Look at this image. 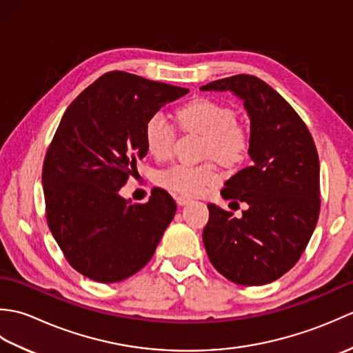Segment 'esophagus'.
<instances>
[{"label":"esophagus","instance_id":"1","mask_svg":"<svg viewBox=\"0 0 353 353\" xmlns=\"http://www.w3.org/2000/svg\"><path fill=\"white\" fill-rule=\"evenodd\" d=\"M174 199H176L179 206H183V205L190 203V201H191V197H188V196H176Z\"/></svg>","mask_w":353,"mask_h":353}]
</instances>
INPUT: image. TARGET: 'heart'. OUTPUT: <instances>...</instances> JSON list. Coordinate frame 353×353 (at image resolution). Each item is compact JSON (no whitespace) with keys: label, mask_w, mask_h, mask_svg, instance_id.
<instances>
[{"label":"heart","mask_w":353,"mask_h":353,"mask_svg":"<svg viewBox=\"0 0 353 353\" xmlns=\"http://www.w3.org/2000/svg\"><path fill=\"white\" fill-rule=\"evenodd\" d=\"M177 121L182 129L206 137L205 154L224 165L239 163L249 152V132L235 123L234 110L221 103L208 99L192 100L177 110ZM144 141L150 154L157 161L168 159L174 152L176 132L162 112H156L147 119ZM220 181L221 176L214 163H179L157 176L162 186L183 196H200Z\"/></svg>","instance_id":"1"}]
</instances>
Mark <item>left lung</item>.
Segmentation results:
<instances>
[{
	"instance_id": "obj_1",
	"label": "left lung",
	"mask_w": 353,
	"mask_h": 353,
	"mask_svg": "<svg viewBox=\"0 0 353 353\" xmlns=\"http://www.w3.org/2000/svg\"><path fill=\"white\" fill-rule=\"evenodd\" d=\"M201 91L232 92L250 118V167L224 182L221 196L243 201L241 219L209 203L203 244L219 273L238 285H265L294 267L320 212V162L308 127L254 76L215 80Z\"/></svg>"
}]
</instances>
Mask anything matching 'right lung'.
<instances>
[{"label":"right lung","instance_id":"obj_1","mask_svg":"<svg viewBox=\"0 0 353 353\" xmlns=\"http://www.w3.org/2000/svg\"><path fill=\"white\" fill-rule=\"evenodd\" d=\"M190 89L114 71L88 86L63 114L45 156L47 221L65 258L101 283L124 281L152 259L176 214L156 190L132 205L119 190L147 154V119Z\"/></svg>","mask_w":353,"mask_h":353}]
</instances>
